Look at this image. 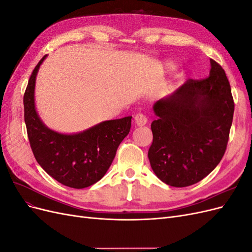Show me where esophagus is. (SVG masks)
<instances>
[{
	"label": "esophagus",
	"instance_id": "obj_1",
	"mask_svg": "<svg viewBox=\"0 0 252 252\" xmlns=\"http://www.w3.org/2000/svg\"><path fill=\"white\" fill-rule=\"evenodd\" d=\"M147 117L145 116L144 113H138L136 114V116L134 117V122H135V124L138 125V126H144L145 124L147 123Z\"/></svg>",
	"mask_w": 252,
	"mask_h": 252
}]
</instances>
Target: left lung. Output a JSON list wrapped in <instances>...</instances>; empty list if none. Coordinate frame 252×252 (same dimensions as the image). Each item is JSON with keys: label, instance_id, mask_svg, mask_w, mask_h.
I'll return each mask as SVG.
<instances>
[{"label": "left lung", "instance_id": "obj_1", "mask_svg": "<svg viewBox=\"0 0 252 252\" xmlns=\"http://www.w3.org/2000/svg\"><path fill=\"white\" fill-rule=\"evenodd\" d=\"M209 77L187 80L170 96L158 101L148 150L151 168L167 185L200 182L222 159L232 124L234 102L224 69L210 60Z\"/></svg>", "mask_w": 252, "mask_h": 252}]
</instances>
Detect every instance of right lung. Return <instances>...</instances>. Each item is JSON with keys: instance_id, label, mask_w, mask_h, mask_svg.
I'll list each match as a JSON object with an SVG mask.
<instances>
[{"instance_id": "right-lung-1", "label": "right lung", "mask_w": 252, "mask_h": 252, "mask_svg": "<svg viewBox=\"0 0 252 252\" xmlns=\"http://www.w3.org/2000/svg\"><path fill=\"white\" fill-rule=\"evenodd\" d=\"M44 56L30 75L24 98V120L36 162L61 184L82 189L107 172L121 142L130 131L131 118L105 121L77 134H62L45 126L34 107V84Z\"/></svg>"}]
</instances>
